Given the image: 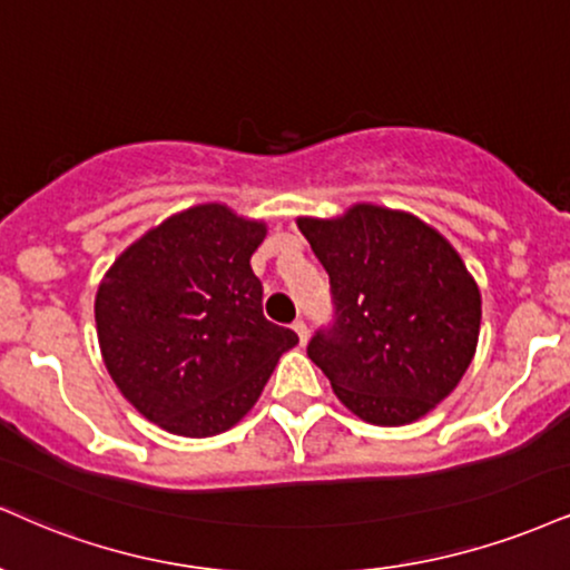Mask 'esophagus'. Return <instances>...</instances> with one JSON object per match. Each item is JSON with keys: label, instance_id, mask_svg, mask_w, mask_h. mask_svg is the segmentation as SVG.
<instances>
[{"label": "esophagus", "instance_id": "34e87169", "mask_svg": "<svg viewBox=\"0 0 570 570\" xmlns=\"http://www.w3.org/2000/svg\"><path fill=\"white\" fill-rule=\"evenodd\" d=\"M292 328H294V334H297V337H299V342H303V345H305V342H307V324H305V321L303 318L294 321Z\"/></svg>", "mask_w": 570, "mask_h": 570}]
</instances>
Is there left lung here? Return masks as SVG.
<instances>
[{
	"label": "left lung",
	"mask_w": 570,
	"mask_h": 570,
	"mask_svg": "<svg viewBox=\"0 0 570 570\" xmlns=\"http://www.w3.org/2000/svg\"><path fill=\"white\" fill-rule=\"evenodd\" d=\"M297 225L332 292V321L307 342L311 361L361 420H420L475 355L481 292L468 267L422 219L372 204Z\"/></svg>",
	"instance_id": "left-lung-1"
}]
</instances>
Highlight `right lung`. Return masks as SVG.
I'll return each mask as SVG.
<instances>
[{
	"instance_id": "add662e5",
	"label": "right lung",
	"mask_w": 570,
	"mask_h": 570,
	"mask_svg": "<svg viewBox=\"0 0 570 570\" xmlns=\"http://www.w3.org/2000/svg\"><path fill=\"white\" fill-rule=\"evenodd\" d=\"M263 238V223L202 204L148 230L102 278L95 321L108 374L169 433L230 430L299 342L263 315L249 265Z\"/></svg>"
}]
</instances>
